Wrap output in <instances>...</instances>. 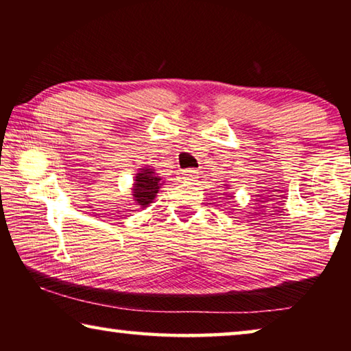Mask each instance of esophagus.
Listing matches in <instances>:
<instances>
[{
    "label": "esophagus",
    "mask_w": 351,
    "mask_h": 351,
    "mask_svg": "<svg viewBox=\"0 0 351 351\" xmlns=\"http://www.w3.org/2000/svg\"><path fill=\"white\" fill-rule=\"evenodd\" d=\"M182 178H184V181H187V182L197 181V178H198V170H193V169H187V170H184V171H182Z\"/></svg>",
    "instance_id": "esophagus-1"
}]
</instances>
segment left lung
I'll return each instance as SVG.
<instances>
[{"label":"left lung","mask_w":351,"mask_h":351,"mask_svg":"<svg viewBox=\"0 0 351 351\" xmlns=\"http://www.w3.org/2000/svg\"><path fill=\"white\" fill-rule=\"evenodd\" d=\"M224 187H226V189H228V187H229V186H228V184H226V186H224ZM226 193H228V192H226Z\"/></svg>","instance_id":"obj_1"}]
</instances>
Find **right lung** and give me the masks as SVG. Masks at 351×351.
Wrapping results in <instances>:
<instances>
[{"instance_id":"1","label":"right lung","mask_w":351,"mask_h":351,"mask_svg":"<svg viewBox=\"0 0 351 351\" xmlns=\"http://www.w3.org/2000/svg\"><path fill=\"white\" fill-rule=\"evenodd\" d=\"M164 182L165 181L162 180V176L156 173V170L150 167V165L139 169V173H136L132 186L134 203L141 207H147L153 203V199L156 198L159 189H161Z\"/></svg>"}]
</instances>
